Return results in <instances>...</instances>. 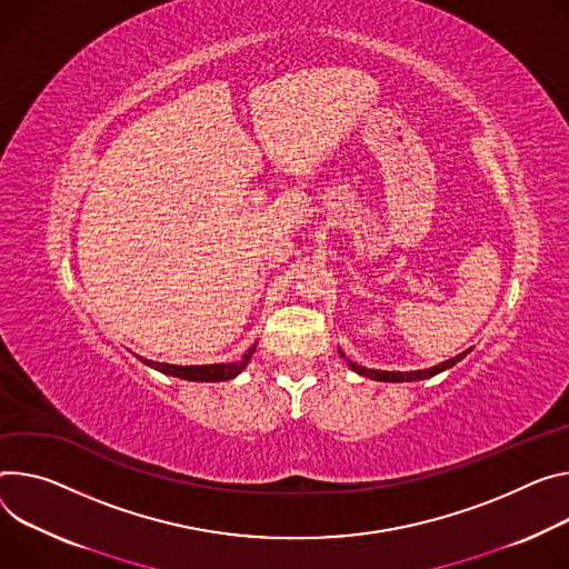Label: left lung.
Wrapping results in <instances>:
<instances>
[{
	"instance_id": "left-lung-1",
	"label": "left lung",
	"mask_w": 569,
	"mask_h": 569,
	"mask_svg": "<svg viewBox=\"0 0 569 569\" xmlns=\"http://www.w3.org/2000/svg\"><path fill=\"white\" fill-rule=\"evenodd\" d=\"M472 349H465L462 353H458V356H453V358H449V360H445V363H438V366H433V368H427V370H412V372H388V370H370V368H363V366H356V363H351L349 358H345L347 360V366L356 372V375H360V377H368V379H375V381H383V383H403V381H425V379H431V377H436V375H440V372H445V370H449V368H453L456 363H460V360L468 356ZM338 353L340 356H345L340 349H338Z\"/></svg>"
}]
</instances>
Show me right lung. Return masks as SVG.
<instances>
[{
    "instance_id": "obj_1",
    "label": "right lung",
    "mask_w": 569,
    "mask_h": 569,
    "mask_svg": "<svg viewBox=\"0 0 569 569\" xmlns=\"http://www.w3.org/2000/svg\"><path fill=\"white\" fill-rule=\"evenodd\" d=\"M256 345L253 342L244 356L240 360H236V363H213V366H172V363H159V360H149V358H142V356H136L140 363H144L147 368H153L159 370L168 377H177V379H186V381H206V383H218V381H231L236 379L251 360L253 351H256Z\"/></svg>"
}]
</instances>
